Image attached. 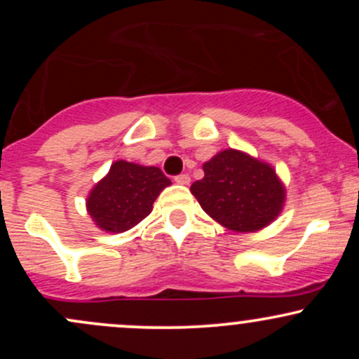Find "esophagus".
I'll return each instance as SVG.
<instances>
[{
    "label": "esophagus",
    "mask_w": 359,
    "mask_h": 359,
    "mask_svg": "<svg viewBox=\"0 0 359 359\" xmlns=\"http://www.w3.org/2000/svg\"><path fill=\"white\" fill-rule=\"evenodd\" d=\"M175 182L182 184V185H189V182H191V177H189V174H180L175 177Z\"/></svg>",
    "instance_id": "obj_1"
}]
</instances>
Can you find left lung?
I'll list each match as a JSON object with an SVG mask.
<instances>
[{"label":"left lung","instance_id":"left-lung-1","mask_svg":"<svg viewBox=\"0 0 359 359\" xmlns=\"http://www.w3.org/2000/svg\"><path fill=\"white\" fill-rule=\"evenodd\" d=\"M191 185L208 216L234 233H257L283 211L285 184L269 162L234 148L217 151Z\"/></svg>","mask_w":359,"mask_h":359}]
</instances>
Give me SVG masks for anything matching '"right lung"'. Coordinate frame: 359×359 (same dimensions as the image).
Instances as JSON below:
<instances>
[{"instance_id": "1", "label": "right lung", "mask_w": 359, "mask_h": 359, "mask_svg": "<svg viewBox=\"0 0 359 359\" xmlns=\"http://www.w3.org/2000/svg\"><path fill=\"white\" fill-rule=\"evenodd\" d=\"M170 184L158 167L116 160L89 191L86 211L101 231L125 233L145 219Z\"/></svg>"}]
</instances>
